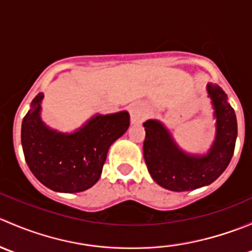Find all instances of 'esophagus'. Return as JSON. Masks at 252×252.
<instances>
[{"label":"esophagus","instance_id":"34e87169","mask_svg":"<svg viewBox=\"0 0 252 252\" xmlns=\"http://www.w3.org/2000/svg\"><path fill=\"white\" fill-rule=\"evenodd\" d=\"M129 113H130L131 123L140 124L146 117V108L139 103H133L129 106Z\"/></svg>","mask_w":252,"mask_h":252}]
</instances>
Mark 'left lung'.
<instances>
[{
  "label": "left lung",
  "instance_id": "left-lung-1",
  "mask_svg": "<svg viewBox=\"0 0 252 252\" xmlns=\"http://www.w3.org/2000/svg\"><path fill=\"white\" fill-rule=\"evenodd\" d=\"M207 93L217 119L216 139L207 155H189L180 150L161 122L150 119L144 123L145 162L152 179L164 189L189 191L211 184L232 159L238 134L235 112L220 86L208 83Z\"/></svg>",
  "mask_w": 252,
  "mask_h": 252
}]
</instances>
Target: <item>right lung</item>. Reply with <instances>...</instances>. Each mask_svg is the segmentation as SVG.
Returning <instances> with one entry per match:
<instances>
[{
	"label": "right lung",
	"mask_w": 252,
	"mask_h": 252,
	"mask_svg": "<svg viewBox=\"0 0 252 252\" xmlns=\"http://www.w3.org/2000/svg\"><path fill=\"white\" fill-rule=\"evenodd\" d=\"M42 98V93L35 96L22 123V146L28 167L53 191L88 190L100 179L110 146L129 128V113L97 114L74 133H60L41 121Z\"/></svg>",
	"instance_id": "obj_1"
}]
</instances>
